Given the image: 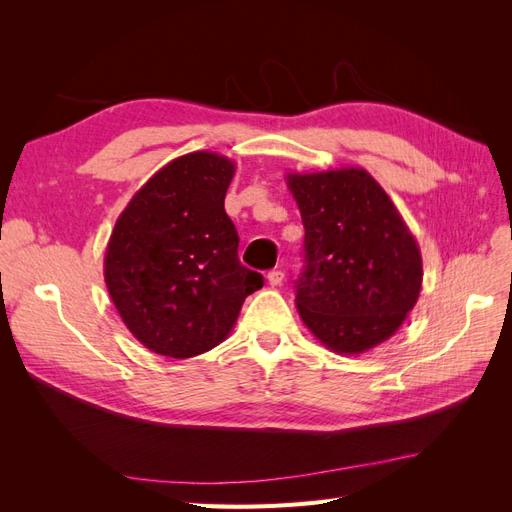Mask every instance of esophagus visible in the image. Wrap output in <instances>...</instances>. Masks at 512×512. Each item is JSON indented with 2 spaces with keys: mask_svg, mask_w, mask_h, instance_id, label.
<instances>
[{
  "mask_svg": "<svg viewBox=\"0 0 512 512\" xmlns=\"http://www.w3.org/2000/svg\"><path fill=\"white\" fill-rule=\"evenodd\" d=\"M267 282H269V286H280V284L284 282V273H282L280 269H273V271H269V275H267Z\"/></svg>",
  "mask_w": 512,
  "mask_h": 512,
  "instance_id": "esophagus-1",
  "label": "esophagus"
}]
</instances>
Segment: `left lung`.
<instances>
[{"label": "left lung", "mask_w": 512, "mask_h": 512, "mask_svg": "<svg viewBox=\"0 0 512 512\" xmlns=\"http://www.w3.org/2000/svg\"><path fill=\"white\" fill-rule=\"evenodd\" d=\"M305 226L297 309L320 344L363 354L404 324L423 284V258L393 200L365 168L288 173Z\"/></svg>", "instance_id": "obj_1"}]
</instances>
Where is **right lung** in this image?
<instances>
[{"label":"right lung","instance_id":"add662e5","mask_svg":"<svg viewBox=\"0 0 512 512\" xmlns=\"http://www.w3.org/2000/svg\"><path fill=\"white\" fill-rule=\"evenodd\" d=\"M235 162L194 151L162 166L115 222L104 282L128 331L151 352L190 359L222 344L262 275L245 269L224 211Z\"/></svg>","mask_w":512,"mask_h":512}]
</instances>
